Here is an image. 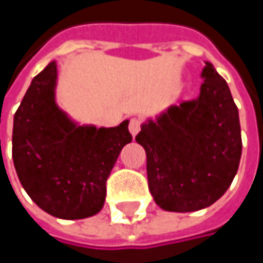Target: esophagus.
<instances>
[{
    "label": "esophagus",
    "instance_id": "1",
    "mask_svg": "<svg viewBox=\"0 0 263 263\" xmlns=\"http://www.w3.org/2000/svg\"><path fill=\"white\" fill-rule=\"evenodd\" d=\"M140 129H141V120L140 119H131V122H129V131H131L132 135H137Z\"/></svg>",
    "mask_w": 263,
    "mask_h": 263
}]
</instances>
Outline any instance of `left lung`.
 Here are the masks:
<instances>
[{"label":"left lung","mask_w":263,"mask_h":263,"mask_svg":"<svg viewBox=\"0 0 263 263\" xmlns=\"http://www.w3.org/2000/svg\"><path fill=\"white\" fill-rule=\"evenodd\" d=\"M202 78L196 100L172 106L135 137L146 151L149 190L163 210L195 212L212 205L239 167L242 138L230 88L209 62Z\"/></svg>","instance_id":"1"}]
</instances>
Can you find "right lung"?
<instances>
[{
  "instance_id": "1",
  "label": "right lung",
  "mask_w": 263,
  "mask_h": 263,
  "mask_svg": "<svg viewBox=\"0 0 263 263\" xmlns=\"http://www.w3.org/2000/svg\"><path fill=\"white\" fill-rule=\"evenodd\" d=\"M56 62L28 86L15 112L12 155L28 196L61 219L100 212L106 180L132 135L128 120L116 128L76 126L54 103Z\"/></svg>"
}]
</instances>
